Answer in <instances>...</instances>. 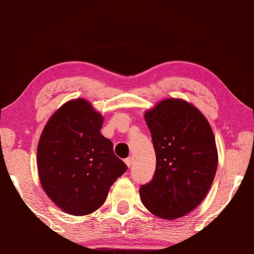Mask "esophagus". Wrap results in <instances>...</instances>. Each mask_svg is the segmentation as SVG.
I'll return each instance as SVG.
<instances>
[{
    "label": "esophagus",
    "mask_w": 254,
    "mask_h": 254,
    "mask_svg": "<svg viewBox=\"0 0 254 254\" xmlns=\"http://www.w3.org/2000/svg\"><path fill=\"white\" fill-rule=\"evenodd\" d=\"M132 163H133V159H132L131 156H128L127 159H126V164H127V167H131Z\"/></svg>",
    "instance_id": "1"
}]
</instances>
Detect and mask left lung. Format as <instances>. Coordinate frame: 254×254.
<instances>
[{
  "label": "left lung",
  "instance_id": "8db88e82",
  "mask_svg": "<svg viewBox=\"0 0 254 254\" xmlns=\"http://www.w3.org/2000/svg\"><path fill=\"white\" fill-rule=\"evenodd\" d=\"M156 155L154 176L139 189L154 215L174 220L193 210L209 191L217 168L215 138L198 108L166 99L145 113Z\"/></svg>",
  "mask_w": 254,
  "mask_h": 254
}]
</instances>
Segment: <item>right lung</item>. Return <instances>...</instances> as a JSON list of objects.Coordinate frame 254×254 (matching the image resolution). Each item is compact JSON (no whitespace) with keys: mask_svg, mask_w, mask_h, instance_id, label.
<instances>
[{"mask_svg":"<svg viewBox=\"0 0 254 254\" xmlns=\"http://www.w3.org/2000/svg\"><path fill=\"white\" fill-rule=\"evenodd\" d=\"M102 123L87 100H70L53 114L39 140L42 189L71 215H87L101 207L110 187L127 169L100 132Z\"/></svg>","mask_w":254,"mask_h":254,"instance_id":"add662e5","label":"right lung"}]
</instances>
